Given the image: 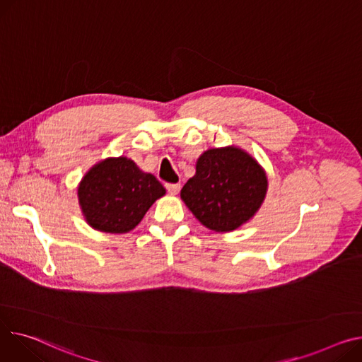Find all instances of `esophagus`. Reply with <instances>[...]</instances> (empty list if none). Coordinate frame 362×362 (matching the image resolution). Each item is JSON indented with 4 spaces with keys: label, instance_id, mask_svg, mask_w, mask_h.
Segmentation results:
<instances>
[{
    "label": "esophagus",
    "instance_id": "34e87169",
    "mask_svg": "<svg viewBox=\"0 0 362 362\" xmlns=\"http://www.w3.org/2000/svg\"><path fill=\"white\" fill-rule=\"evenodd\" d=\"M165 189L170 195H177L180 190V183H168V185H165Z\"/></svg>",
    "mask_w": 362,
    "mask_h": 362
}]
</instances>
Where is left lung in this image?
<instances>
[{
  "label": "left lung",
  "instance_id": "1",
  "mask_svg": "<svg viewBox=\"0 0 362 362\" xmlns=\"http://www.w3.org/2000/svg\"><path fill=\"white\" fill-rule=\"evenodd\" d=\"M268 192V176L243 148H209L197 160L195 176L180 198L195 218L215 233H230L249 223Z\"/></svg>",
  "mask_w": 362,
  "mask_h": 362
}]
</instances>
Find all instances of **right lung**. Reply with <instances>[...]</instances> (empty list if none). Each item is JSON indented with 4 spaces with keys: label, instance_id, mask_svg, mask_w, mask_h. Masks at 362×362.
Masks as SVG:
<instances>
[{
    "label": "right lung",
    "instance_id": "right-lung-1",
    "mask_svg": "<svg viewBox=\"0 0 362 362\" xmlns=\"http://www.w3.org/2000/svg\"><path fill=\"white\" fill-rule=\"evenodd\" d=\"M165 195L163 185L128 157H107L88 168L77 186L86 223L98 231L127 234Z\"/></svg>",
    "mask_w": 362,
    "mask_h": 362
}]
</instances>
